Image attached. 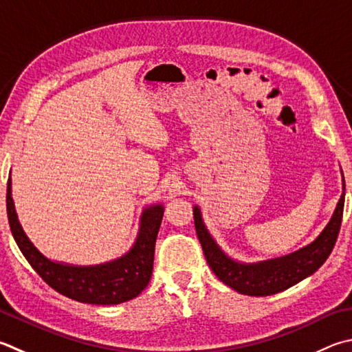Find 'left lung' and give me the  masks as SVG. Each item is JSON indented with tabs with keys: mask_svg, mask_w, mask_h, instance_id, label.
<instances>
[{
	"mask_svg": "<svg viewBox=\"0 0 352 352\" xmlns=\"http://www.w3.org/2000/svg\"><path fill=\"white\" fill-rule=\"evenodd\" d=\"M343 206L344 192L337 203L336 212L329 220L328 226L323 229V232L311 245L302 248L297 252L285 255V257L249 265L239 263V261L229 258L221 251L215 240L210 237L206 226H204L198 206L194 208V223L204 257H206L208 265L215 276L223 283L240 294L263 297L282 292L292 285L302 282L303 278L314 274L327 261L337 241L338 231H340Z\"/></svg>",
	"mask_w": 352,
	"mask_h": 352,
	"instance_id": "1",
	"label": "left lung"
}]
</instances>
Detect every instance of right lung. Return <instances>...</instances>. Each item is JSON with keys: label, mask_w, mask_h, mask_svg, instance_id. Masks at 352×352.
Returning a JSON list of instances; mask_svg holds the SVG:
<instances>
[{"label": "right lung", "mask_w": 352, "mask_h": 352, "mask_svg": "<svg viewBox=\"0 0 352 352\" xmlns=\"http://www.w3.org/2000/svg\"><path fill=\"white\" fill-rule=\"evenodd\" d=\"M10 231L34 271L50 287L72 300L91 305H118L135 298L148 286L154 267L155 240L164 209L155 204L144 209L135 245L123 257L95 266H72L50 261L24 234L12 200V182L6 194Z\"/></svg>", "instance_id": "1"}]
</instances>
